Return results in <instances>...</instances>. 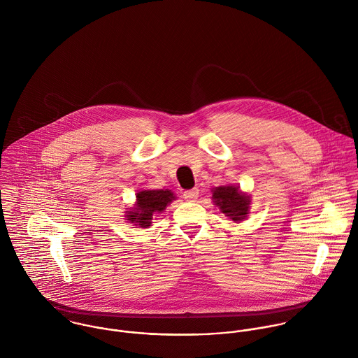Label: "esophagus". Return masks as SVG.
<instances>
[{"label": "esophagus", "instance_id": "1", "mask_svg": "<svg viewBox=\"0 0 358 358\" xmlns=\"http://www.w3.org/2000/svg\"><path fill=\"white\" fill-rule=\"evenodd\" d=\"M183 197L187 200V201H196L199 199V189L194 187L192 190H186L183 193Z\"/></svg>", "mask_w": 358, "mask_h": 358}]
</instances>
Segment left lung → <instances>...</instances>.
<instances>
[{
	"mask_svg": "<svg viewBox=\"0 0 358 358\" xmlns=\"http://www.w3.org/2000/svg\"><path fill=\"white\" fill-rule=\"evenodd\" d=\"M212 199L220 210L231 217L234 222L245 219L250 208V197L244 196L238 187L234 186H220L213 190Z\"/></svg>",
	"mask_w": 358,
	"mask_h": 358,
	"instance_id": "1",
	"label": "left lung"
}]
</instances>
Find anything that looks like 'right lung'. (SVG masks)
Instances as JSON below:
<instances>
[{
    "instance_id": "right-lung-1",
    "label": "right lung",
    "mask_w": 358,
    "mask_h": 358,
    "mask_svg": "<svg viewBox=\"0 0 358 358\" xmlns=\"http://www.w3.org/2000/svg\"><path fill=\"white\" fill-rule=\"evenodd\" d=\"M175 200L171 190H145L136 194V208L127 215L131 223L139 227H149L153 220L154 213L161 212L165 206Z\"/></svg>"
}]
</instances>
